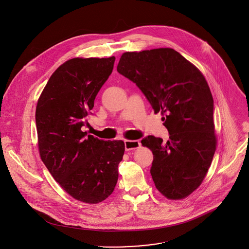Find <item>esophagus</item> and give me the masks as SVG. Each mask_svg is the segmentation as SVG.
<instances>
[{
  "mask_svg": "<svg viewBox=\"0 0 249 249\" xmlns=\"http://www.w3.org/2000/svg\"><path fill=\"white\" fill-rule=\"evenodd\" d=\"M141 143L138 140H125L124 141V148L125 151H131L138 149L140 147Z\"/></svg>",
  "mask_w": 249,
  "mask_h": 249,
  "instance_id": "obj_1",
  "label": "esophagus"
}]
</instances>
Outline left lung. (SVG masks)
I'll return each instance as SVG.
<instances>
[{
	"label": "left lung",
	"instance_id": "left-lung-1",
	"mask_svg": "<svg viewBox=\"0 0 249 249\" xmlns=\"http://www.w3.org/2000/svg\"><path fill=\"white\" fill-rule=\"evenodd\" d=\"M117 71L164 116L169 140L149 135L141 141L154 154L156 187L168 199L188 196L203 181L216 146L213 99L205 77L172 48L124 53Z\"/></svg>",
	"mask_w": 249,
	"mask_h": 249
}]
</instances>
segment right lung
Here are the masks:
<instances>
[{"label": "right lung", "mask_w": 249, "mask_h": 249, "mask_svg": "<svg viewBox=\"0 0 249 249\" xmlns=\"http://www.w3.org/2000/svg\"><path fill=\"white\" fill-rule=\"evenodd\" d=\"M115 57L71 59L51 75L36 105L41 160L74 199L97 204L112 194L123 160L122 140L104 141L82 131L94 99L112 73Z\"/></svg>", "instance_id": "right-lung-1"}]
</instances>
